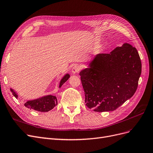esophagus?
Returning <instances> with one entry per match:
<instances>
[{"mask_svg":"<svg viewBox=\"0 0 153 153\" xmlns=\"http://www.w3.org/2000/svg\"><path fill=\"white\" fill-rule=\"evenodd\" d=\"M80 70H81V67L79 65H75L74 66L72 67V72L73 74H77L80 71Z\"/></svg>","mask_w":153,"mask_h":153,"instance_id":"esophagus-1","label":"esophagus"}]
</instances>
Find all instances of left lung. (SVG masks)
Returning <instances> with one entry per match:
<instances>
[{
	"label": "left lung",
	"instance_id": "obj_1",
	"mask_svg": "<svg viewBox=\"0 0 153 153\" xmlns=\"http://www.w3.org/2000/svg\"><path fill=\"white\" fill-rule=\"evenodd\" d=\"M141 69L137 50L128 43L97 55L79 73L86 105L98 112L116 110L136 91Z\"/></svg>",
	"mask_w": 153,
	"mask_h": 153
}]
</instances>
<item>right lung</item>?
<instances>
[{
  "instance_id": "obj_1",
  "label": "right lung",
  "mask_w": 153,
  "mask_h": 153,
  "mask_svg": "<svg viewBox=\"0 0 153 153\" xmlns=\"http://www.w3.org/2000/svg\"><path fill=\"white\" fill-rule=\"evenodd\" d=\"M69 77L70 76L68 74L65 75L60 81L59 87L60 88L63 85V84L65 83ZM10 91L13 93V94L16 98H18V94L14 91L13 89H10ZM56 105H57V99L56 97L52 95H48L41 98L28 101L25 104V106L30 110L31 109L41 112L48 111L53 109Z\"/></svg>"
}]
</instances>
